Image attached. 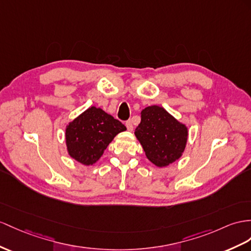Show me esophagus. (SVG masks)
<instances>
[{
    "label": "esophagus",
    "instance_id": "34e87169",
    "mask_svg": "<svg viewBox=\"0 0 251 251\" xmlns=\"http://www.w3.org/2000/svg\"><path fill=\"white\" fill-rule=\"evenodd\" d=\"M126 127H127V129L129 130V131H132L133 130V125H132V122L129 120V121H127L126 122Z\"/></svg>",
    "mask_w": 251,
    "mask_h": 251
}]
</instances>
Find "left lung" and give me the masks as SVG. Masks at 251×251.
Wrapping results in <instances>:
<instances>
[{"instance_id":"obj_1","label":"left lung","mask_w":251,"mask_h":251,"mask_svg":"<svg viewBox=\"0 0 251 251\" xmlns=\"http://www.w3.org/2000/svg\"><path fill=\"white\" fill-rule=\"evenodd\" d=\"M134 134L147 159L162 168L182 156L188 141V127L164 108L153 105L141 111V123Z\"/></svg>"}]
</instances>
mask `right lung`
Masks as SVG:
<instances>
[{
    "mask_svg": "<svg viewBox=\"0 0 251 251\" xmlns=\"http://www.w3.org/2000/svg\"><path fill=\"white\" fill-rule=\"evenodd\" d=\"M126 127L119 120L94 106L88 108L66 128L69 155L83 165H92L109 143Z\"/></svg>",
    "mask_w": 251,
    "mask_h": 251,
    "instance_id": "right-lung-1",
    "label": "right lung"
}]
</instances>
